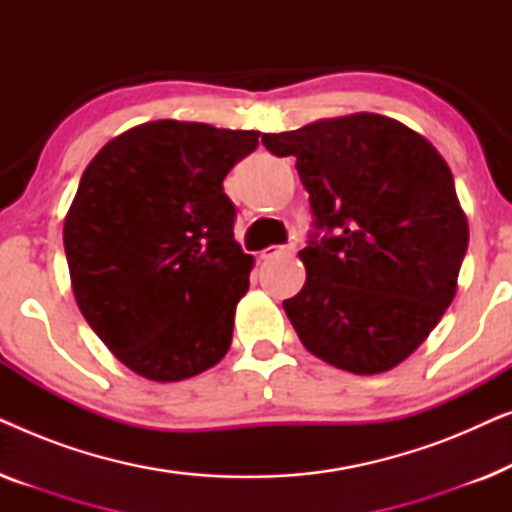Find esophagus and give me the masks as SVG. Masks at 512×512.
Wrapping results in <instances>:
<instances>
[{
    "label": "esophagus",
    "instance_id": "34e87169",
    "mask_svg": "<svg viewBox=\"0 0 512 512\" xmlns=\"http://www.w3.org/2000/svg\"><path fill=\"white\" fill-rule=\"evenodd\" d=\"M293 251H296L293 244H282V247H265L261 251V258L265 261V258H272V256H279V254H293Z\"/></svg>",
    "mask_w": 512,
    "mask_h": 512
}]
</instances>
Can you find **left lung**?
<instances>
[{"label":"left lung","mask_w":512,"mask_h":512,"mask_svg":"<svg viewBox=\"0 0 512 512\" xmlns=\"http://www.w3.org/2000/svg\"><path fill=\"white\" fill-rule=\"evenodd\" d=\"M296 158L314 230L307 282L284 312L307 352L377 375L415 352L450 307L468 247L452 172L429 139L380 114L263 135Z\"/></svg>","instance_id":"obj_1"}]
</instances>
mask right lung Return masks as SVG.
<instances>
[{"instance_id":"right-lung-1","label":"right lung","mask_w":512,"mask_h":512,"mask_svg":"<svg viewBox=\"0 0 512 512\" xmlns=\"http://www.w3.org/2000/svg\"><path fill=\"white\" fill-rule=\"evenodd\" d=\"M256 130L137 125L90 160L65 219L76 305L118 361L153 382L226 356L254 258L235 242L223 179Z\"/></svg>"}]
</instances>
